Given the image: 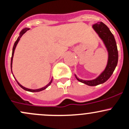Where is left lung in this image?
Wrapping results in <instances>:
<instances>
[{"mask_svg":"<svg viewBox=\"0 0 129 129\" xmlns=\"http://www.w3.org/2000/svg\"><path fill=\"white\" fill-rule=\"evenodd\" d=\"M92 28L98 34L105 46L108 53V60L106 67L104 71L95 79L85 80L75 76L77 80L88 86H96L107 81L113 74L118 63V50L114 36L110 30L109 28L102 22H99L92 25Z\"/></svg>","mask_w":129,"mask_h":129,"instance_id":"obj_1","label":"left lung"}]
</instances>
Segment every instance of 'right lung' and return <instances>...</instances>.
<instances>
[{"mask_svg":"<svg viewBox=\"0 0 129 129\" xmlns=\"http://www.w3.org/2000/svg\"><path fill=\"white\" fill-rule=\"evenodd\" d=\"M29 29H29V28H27V27H25V28H24V29H23L20 32L19 36L18 38H17V40H16V41L15 42L14 44L13 49H12V58H11V71H12V60H13V57H14V54L15 49H16V46H17V44H18L19 41L20 39H21V37L22 36V35H23V34H24V33H26V32L28 30H29ZM12 75H13V73H12ZM13 76H14V75H13ZM14 78H15V77H14ZM15 80H16V81H17V83H18V85H19L20 86H21V87L22 88V89H24V90H26V91H30V92H38V91H43V90H45L46 88H48V86H49V85H51V83L52 81H53V78H52V79H51V81H49V83H48V85H46L45 86H44V87H43V88H39V89H35V90H33V89H29V88H25V87H24V86H23L22 85H21V84H20L19 83L18 81H17V80H16V78H15Z\"/></svg>","mask_w":129,"mask_h":129,"instance_id":"1","label":"right lung"}]
</instances>
